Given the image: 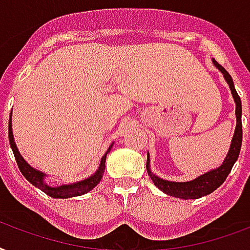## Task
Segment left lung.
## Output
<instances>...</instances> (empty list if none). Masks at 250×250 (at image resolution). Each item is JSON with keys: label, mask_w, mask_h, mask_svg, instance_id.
<instances>
[{"label": "left lung", "mask_w": 250, "mask_h": 250, "mask_svg": "<svg viewBox=\"0 0 250 250\" xmlns=\"http://www.w3.org/2000/svg\"><path fill=\"white\" fill-rule=\"evenodd\" d=\"M212 62L216 66L218 70L222 71L224 79L227 81L228 86L231 88L232 96L236 103V129L233 138H232L231 146H229V151H228L226 159H224L223 164L218 167L216 169L208 171L204 175L198 176L197 179L191 180V181H187V183H175V181H168V180H163L155 176L150 171V158L147 155V173L151 177L152 183L155 184V187H158L162 191H164L166 194L172 195V197H177V198L183 199H197L208 195L210 193L218 189L222 184L226 181L227 176L229 175L233 164L236 163V160L239 158L240 148H241V141H243V124H241V100L240 96L237 95L233 86V81L232 77L228 74V71L224 69L223 66H220L219 63L216 62L215 60H212Z\"/></svg>", "instance_id": "obj_1"}]
</instances>
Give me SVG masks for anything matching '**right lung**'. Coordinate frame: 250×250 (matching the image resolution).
Returning a JSON list of instances; mask_svg holds the SVG:
<instances>
[{
  "label": "right lung",
  "mask_w": 250,
  "mask_h": 250,
  "mask_svg": "<svg viewBox=\"0 0 250 250\" xmlns=\"http://www.w3.org/2000/svg\"><path fill=\"white\" fill-rule=\"evenodd\" d=\"M9 142H10V147L13 152H14L15 160L18 164L19 169L22 172V175L30 181L34 187L39 188L40 190H42L45 194L53 198H70V197H78V195L86 194L90 190H92L103 177L104 171H105V159H107V154L111 151V148L113 145L109 146L107 152L104 154V156L100 160V166H99L98 171L95 172L94 175L90 176L88 179H84L82 181L74 184H67V185H60V187H51L44 181V176L45 173H42L40 171H36L35 168H32L30 164L27 163L26 160L23 159L22 155L19 154L18 147L14 142V135H13V129H11V113L10 120H9Z\"/></svg>",
  "instance_id": "obj_1"
}]
</instances>
